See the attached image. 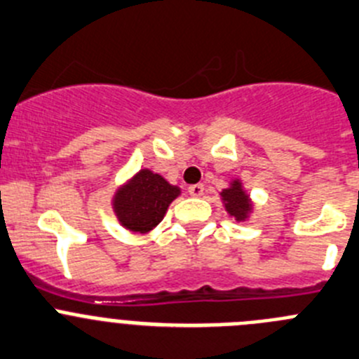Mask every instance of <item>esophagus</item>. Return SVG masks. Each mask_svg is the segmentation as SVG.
I'll return each instance as SVG.
<instances>
[{
    "instance_id": "obj_1",
    "label": "esophagus",
    "mask_w": 359,
    "mask_h": 359,
    "mask_svg": "<svg viewBox=\"0 0 359 359\" xmlns=\"http://www.w3.org/2000/svg\"><path fill=\"white\" fill-rule=\"evenodd\" d=\"M189 194L192 197H203L204 185H203V183H197V185H190L189 187Z\"/></svg>"
}]
</instances>
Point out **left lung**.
<instances>
[{"mask_svg":"<svg viewBox=\"0 0 359 359\" xmlns=\"http://www.w3.org/2000/svg\"><path fill=\"white\" fill-rule=\"evenodd\" d=\"M220 199L229 217H233L236 222H247L254 213V201L245 190L240 177L231 180L227 189L220 192Z\"/></svg>","mask_w":359,"mask_h":359,"instance_id":"left-lung-1","label":"left lung"}]
</instances>
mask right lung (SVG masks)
I'll return each mask as SVG.
<instances>
[{"label":"right lung","instance_id":"1","mask_svg":"<svg viewBox=\"0 0 359 359\" xmlns=\"http://www.w3.org/2000/svg\"><path fill=\"white\" fill-rule=\"evenodd\" d=\"M177 196H182L180 187L144 167L114 190L111 206L119 225L128 233L148 234L163 220Z\"/></svg>","mask_w":359,"mask_h":359}]
</instances>
